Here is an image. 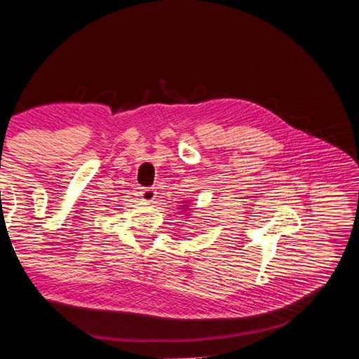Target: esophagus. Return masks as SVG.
Listing matches in <instances>:
<instances>
[{"label": "esophagus", "mask_w": 359, "mask_h": 359, "mask_svg": "<svg viewBox=\"0 0 359 359\" xmlns=\"http://www.w3.org/2000/svg\"><path fill=\"white\" fill-rule=\"evenodd\" d=\"M141 198L147 203H151V201L156 198V191L153 188H144L141 191Z\"/></svg>", "instance_id": "esophagus-1"}]
</instances>
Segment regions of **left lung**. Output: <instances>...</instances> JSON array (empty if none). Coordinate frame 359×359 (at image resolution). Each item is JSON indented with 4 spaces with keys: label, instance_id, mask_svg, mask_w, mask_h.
<instances>
[{
    "label": "left lung",
    "instance_id": "obj_1",
    "mask_svg": "<svg viewBox=\"0 0 359 359\" xmlns=\"http://www.w3.org/2000/svg\"><path fill=\"white\" fill-rule=\"evenodd\" d=\"M191 205H192V203H191ZM191 205H189V203H187V201H183L182 205H179V209H182L183 212H189V210H192Z\"/></svg>",
    "mask_w": 359,
    "mask_h": 359
}]
</instances>
